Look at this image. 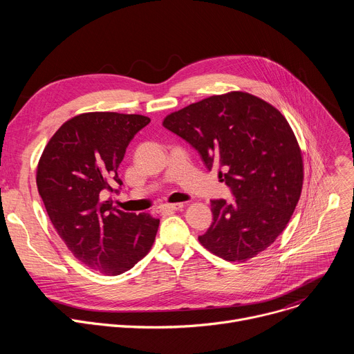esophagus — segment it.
Returning a JSON list of instances; mask_svg holds the SVG:
<instances>
[{
  "instance_id": "obj_1",
  "label": "esophagus",
  "mask_w": 354,
  "mask_h": 354,
  "mask_svg": "<svg viewBox=\"0 0 354 354\" xmlns=\"http://www.w3.org/2000/svg\"><path fill=\"white\" fill-rule=\"evenodd\" d=\"M182 209H183V203H174V205H162L160 207V212H176Z\"/></svg>"
}]
</instances>
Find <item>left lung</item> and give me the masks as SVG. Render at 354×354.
I'll return each mask as SVG.
<instances>
[{
    "instance_id": "left-lung-1",
    "label": "left lung",
    "mask_w": 354,
    "mask_h": 354,
    "mask_svg": "<svg viewBox=\"0 0 354 354\" xmlns=\"http://www.w3.org/2000/svg\"><path fill=\"white\" fill-rule=\"evenodd\" d=\"M164 127L194 147L234 201L212 200L213 223L198 241L228 262H245L283 232L298 203L304 164L286 118L242 91L213 95L168 115Z\"/></svg>"
}]
</instances>
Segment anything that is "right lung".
<instances>
[{
    "label": "right lung",
    "mask_w": 354,
    "mask_h": 354,
    "mask_svg": "<svg viewBox=\"0 0 354 354\" xmlns=\"http://www.w3.org/2000/svg\"><path fill=\"white\" fill-rule=\"evenodd\" d=\"M149 122L142 115L81 113L48 140L37 164V190L57 234L80 262L106 276L130 270L158 231V218L105 200L122 185L118 168L129 142Z\"/></svg>",
    "instance_id": "1"
}]
</instances>
